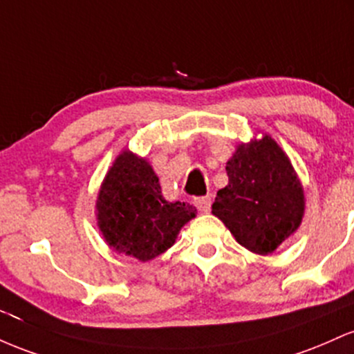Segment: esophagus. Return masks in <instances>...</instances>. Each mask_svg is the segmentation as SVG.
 I'll return each instance as SVG.
<instances>
[{"label":"esophagus","instance_id":"34e87169","mask_svg":"<svg viewBox=\"0 0 354 354\" xmlns=\"http://www.w3.org/2000/svg\"><path fill=\"white\" fill-rule=\"evenodd\" d=\"M210 204H212V201H210L209 196H202V197L194 198V205H196L201 212H209Z\"/></svg>","mask_w":354,"mask_h":354}]
</instances>
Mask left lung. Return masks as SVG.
I'll use <instances>...</instances> for the list:
<instances>
[{"mask_svg":"<svg viewBox=\"0 0 354 354\" xmlns=\"http://www.w3.org/2000/svg\"><path fill=\"white\" fill-rule=\"evenodd\" d=\"M229 184L217 192L212 214L236 241L271 254L299 227L304 194L291 162L269 135L237 147L225 165Z\"/></svg>","mask_w":354,"mask_h":354,"instance_id":"8db88e82","label":"left lung"}]
</instances>
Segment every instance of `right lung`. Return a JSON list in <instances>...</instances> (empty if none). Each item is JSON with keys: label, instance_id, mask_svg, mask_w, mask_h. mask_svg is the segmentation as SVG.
Wrapping results in <instances>:
<instances>
[{"label": "right lung", "instance_id": "1", "mask_svg": "<svg viewBox=\"0 0 354 354\" xmlns=\"http://www.w3.org/2000/svg\"><path fill=\"white\" fill-rule=\"evenodd\" d=\"M98 227L115 251L153 259L176 242L178 230L196 217L187 202H167L158 177L145 158L132 152L117 157L97 201Z\"/></svg>", "mask_w": 354, "mask_h": 354}]
</instances>
